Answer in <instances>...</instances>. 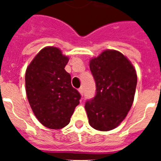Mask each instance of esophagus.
Wrapping results in <instances>:
<instances>
[{
  "instance_id": "esophagus-1",
  "label": "esophagus",
  "mask_w": 161,
  "mask_h": 161,
  "mask_svg": "<svg viewBox=\"0 0 161 161\" xmlns=\"http://www.w3.org/2000/svg\"><path fill=\"white\" fill-rule=\"evenodd\" d=\"M78 91H79V93H81V95H83V92H84V91H83V87H80V88H78Z\"/></svg>"
}]
</instances>
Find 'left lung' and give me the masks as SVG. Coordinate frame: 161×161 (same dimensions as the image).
Wrapping results in <instances>:
<instances>
[{"instance_id":"8db88e82","label":"left lung","mask_w":161,"mask_h":161,"mask_svg":"<svg viewBox=\"0 0 161 161\" xmlns=\"http://www.w3.org/2000/svg\"><path fill=\"white\" fill-rule=\"evenodd\" d=\"M96 94L85 103L89 125L108 131L119 126L132 106L137 84L136 72L121 53L105 50L90 60Z\"/></svg>"}]
</instances>
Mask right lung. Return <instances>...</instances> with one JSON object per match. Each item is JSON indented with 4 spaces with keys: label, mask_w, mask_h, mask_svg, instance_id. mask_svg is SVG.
Listing matches in <instances>:
<instances>
[{
    "label": "right lung",
    "mask_w": 161,
    "mask_h": 161,
    "mask_svg": "<svg viewBox=\"0 0 161 161\" xmlns=\"http://www.w3.org/2000/svg\"><path fill=\"white\" fill-rule=\"evenodd\" d=\"M68 58L58 47L42 49L26 68L25 82L27 99L39 122L59 130L70 122L81 98L66 72Z\"/></svg>",
    "instance_id": "add662e5"
}]
</instances>
